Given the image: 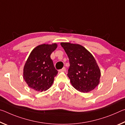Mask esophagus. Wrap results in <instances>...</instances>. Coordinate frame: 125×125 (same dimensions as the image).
Wrapping results in <instances>:
<instances>
[{
	"instance_id": "obj_1",
	"label": "esophagus",
	"mask_w": 125,
	"mask_h": 125,
	"mask_svg": "<svg viewBox=\"0 0 125 125\" xmlns=\"http://www.w3.org/2000/svg\"><path fill=\"white\" fill-rule=\"evenodd\" d=\"M66 71V69H65V67H63L62 69H60V72H65Z\"/></svg>"
}]
</instances>
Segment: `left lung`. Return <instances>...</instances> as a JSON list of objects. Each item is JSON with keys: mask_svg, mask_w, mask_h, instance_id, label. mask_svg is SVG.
I'll list each match as a JSON object with an SVG mask.
<instances>
[{"mask_svg": "<svg viewBox=\"0 0 125 125\" xmlns=\"http://www.w3.org/2000/svg\"><path fill=\"white\" fill-rule=\"evenodd\" d=\"M69 60L70 66L68 77L75 89L82 93L94 90L100 83L99 68L94 56L79 44L61 42Z\"/></svg>", "mask_w": 125, "mask_h": 125, "instance_id": "8db88e82", "label": "left lung"}]
</instances>
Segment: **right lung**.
I'll return each mask as SVG.
<instances>
[{"label":"right lung","mask_w":125,"mask_h":125,"mask_svg":"<svg viewBox=\"0 0 125 125\" xmlns=\"http://www.w3.org/2000/svg\"><path fill=\"white\" fill-rule=\"evenodd\" d=\"M57 44H42L37 46L30 54L25 63L23 77L30 88L42 92L52 85L58 71L55 69L51 54Z\"/></svg>","instance_id":"obj_1"}]
</instances>
